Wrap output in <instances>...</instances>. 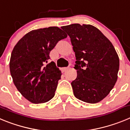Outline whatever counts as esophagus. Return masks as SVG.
I'll return each mask as SVG.
<instances>
[{"mask_svg":"<svg viewBox=\"0 0 130 130\" xmlns=\"http://www.w3.org/2000/svg\"><path fill=\"white\" fill-rule=\"evenodd\" d=\"M68 69H70V67H66V68H62V70L63 71V72H66V71H67Z\"/></svg>","mask_w":130,"mask_h":130,"instance_id":"obj_1","label":"esophagus"}]
</instances>
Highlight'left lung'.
<instances>
[{
  "mask_svg": "<svg viewBox=\"0 0 130 130\" xmlns=\"http://www.w3.org/2000/svg\"><path fill=\"white\" fill-rule=\"evenodd\" d=\"M70 38L75 54L77 76L71 83L74 96L96 104L106 97L117 80L119 58L111 42L90 25L72 24L62 27Z\"/></svg>",
  "mask_w": 130,
  "mask_h": 130,
  "instance_id": "left-lung-1",
  "label": "left lung"
}]
</instances>
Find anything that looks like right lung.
Instances as JSON below:
<instances>
[{"label": "right lung", "instance_id": "obj_1", "mask_svg": "<svg viewBox=\"0 0 130 130\" xmlns=\"http://www.w3.org/2000/svg\"><path fill=\"white\" fill-rule=\"evenodd\" d=\"M67 34L57 26L33 30L13 48L10 73L19 92L33 104L45 103L55 96L61 72L54 62L49 64V53Z\"/></svg>", "mask_w": 130, "mask_h": 130}]
</instances>
